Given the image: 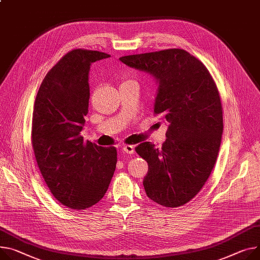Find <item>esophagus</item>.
I'll return each instance as SVG.
<instances>
[{"label": "esophagus", "instance_id": "34e87169", "mask_svg": "<svg viewBox=\"0 0 260 260\" xmlns=\"http://www.w3.org/2000/svg\"><path fill=\"white\" fill-rule=\"evenodd\" d=\"M123 152L126 153V154H133L134 153V147L133 146H130V145H126L122 148Z\"/></svg>", "mask_w": 260, "mask_h": 260}]
</instances>
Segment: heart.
Returning <instances> with one entry per match:
<instances>
[{
	"label": "heart",
	"instance_id": "obj_1",
	"mask_svg": "<svg viewBox=\"0 0 260 260\" xmlns=\"http://www.w3.org/2000/svg\"><path fill=\"white\" fill-rule=\"evenodd\" d=\"M127 82H131V81H129V80H125V81H124L122 84H125V83H127Z\"/></svg>",
	"mask_w": 260,
	"mask_h": 260
}]
</instances>
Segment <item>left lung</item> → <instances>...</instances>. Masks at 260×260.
Segmentation results:
<instances>
[{
  "mask_svg": "<svg viewBox=\"0 0 260 260\" xmlns=\"http://www.w3.org/2000/svg\"><path fill=\"white\" fill-rule=\"evenodd\" d=\"M119 60L154 77V113L161 114L168 125L161 149L149 142L135 148L149 166L143 182L146 193L162 206H182L207 181L221 146L223 111L216 85L206 67L182 49Z\"/></svg>",
  "mask_w": 260,
  "mask_h": 260,
  "instance_id": "left-lung-1",
  "label": "left lung"
}]
</instances>
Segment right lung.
<instances>
[{
	"label": "right lung",
	"instance_id": "add662e5",
	"mask_svg": "<svg viewBox=\"0 0 260 260\" xmlns=\"http://www.w3.org/2000/svg\"><path fill=\"white\" fill-rule=\"evenodd\" d=\"M110 55L84 49L66 54L46 75L32 117V147L53 196L64 206L84 210L106 193L116 167V149L84 142L90 66Z\"/></svg>",
	"mask_w": 260,
	"mask_h": 260
}]
</instances>
